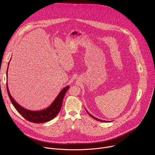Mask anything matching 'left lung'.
<instances>
[{
  "label": "left lung",
  "mask_w": 155,
  "mask_h": 155,
  "mask_svg": "<svg viewBox=\"0 0 155 155\" xmlns=\"http://www.w3.org/2000/svg\"><path fill=\"white\" fill-rule=\"evenodd\" d=\"M85 110H86V109H85ZM86 112H87V114H89V115H90V117H92V118H94V119H95V120H97V121H101V122H108V121H104V120H99V119H98V118H96V117H94V116H93V115H91V114H90V113H89V112H87V110H86ZM109 122H110V121H109Z\"/></svg>",
  "instance_id": "obj_1"
}]
</instances>
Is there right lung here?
<instances>
[{"label": "right lung", "instance_id": "obj_1", "mask_svg": "<svg viewBox=\"0 0 155 155\" xmlns=\"http://www.w3.org/2000/svg\"><path fill=\"white\" fill-rule=\"evenodd\" d=\"M9 64L10 62H8V65H9ZM8 68L7 71V76L8 75ZM69 86H67L64 87L61 91V92L59 93V94L57 96L56 99L54 100L53 103L47 108L34 111V110H29L25 108L24 107L18 104V103H17L13 99V98L10 94V93L8 90V84L7 83V90L8 94L14 107L26 120L34 123H42L45 122H48L53 120L57 116V115L61 110L64 97L66 92L69 90Z\"/></svg>", "mask_w": 155, "mask_h": 155}]
</instances>
